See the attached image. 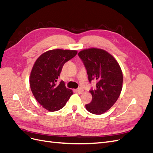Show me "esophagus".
<instances>
[{
	"instance_id": "1",
	"label": "esophagus",
	"mask_w": 153,
	"mask_h": 153,
	"mask_svg": "<svg viewBox=\"0 0 153 153\" xmlns=\"http://www.w3.org/2000/svg\"><path fill=\"white\" fill-rule=\"evenodd\" d=\"M76 91L78 92V93H79V94H81V93H82L83 92V91H84V90H83L82 88H78V89H77L76 90Z\"/></svg>"
}]
</instances>
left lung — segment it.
Here are the masks:
<instances>
[{
    "instance_id": "8db88e82",
    "label": "left lung",
    "mask_w": 153,
    "mask_h": 153,
    "mask_svg": "<svg viewBox=\"0 0 153 153\" xmlns=\"http://www.w3.org/2000/svg\"><path fill=\"white\" fill-rule=\"evenodd\" d=\"M78 55L86 68L89 82L96 81L95 89L89 91L92 101L85 108L92 114H102L112 107L121 94V69L112 55L102 49L83 50Z\"/></svg>"
}]
</instances>
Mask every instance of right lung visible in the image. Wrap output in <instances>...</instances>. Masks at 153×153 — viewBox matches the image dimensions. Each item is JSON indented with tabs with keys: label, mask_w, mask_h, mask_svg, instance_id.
Here are the masks:
<instances>
[{
	"label": "right lung",
	"mask_w": 153,
	"mask_h": 153,
	"mask_svg": "<svg viewBox=\"0 0 153 153\" xmlns=\"http://www.w3.org/2000/svg\"><path fill=\"white\" fill-rule=\"evenodd\" d=\"M76 50L55 49L41 54L36 60L30 75V87L34 98L50 112L62 108L73 94L61 81L56 84L64 64L73 58Z\"/></svg>",
	"instance_id": "obj_1"
}]
</instances>
